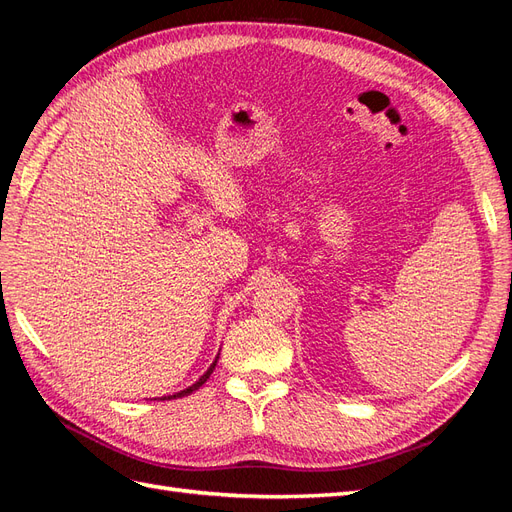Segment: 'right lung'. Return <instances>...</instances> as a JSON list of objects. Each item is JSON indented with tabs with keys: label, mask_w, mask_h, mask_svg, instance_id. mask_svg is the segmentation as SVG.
Masks as SVG:
<instances>
[{
	"label": "right lung",
	"mask_w": 512,
	"mask_h": 512,
	"mask_svg": "<svg viewBox=\"0 0 512 512\" xmlns=\"http://www.w3.org/2000/svg\"><path fill=\"white\" fill-rule=\"evenodd\" d=\"M218 359H220V354L215 356V361L209 365V369L205 371L203 376H200L192 386H188V389H183V391H179V393H173V395H164V397H160V399H177V397H185V395H190V393H194V391H198L200 386H203L207 380H209V376L213 374V369H215V365H218Z\"/></svg>",
	"instance_id": "right-lung-1"
}]
</instances>
